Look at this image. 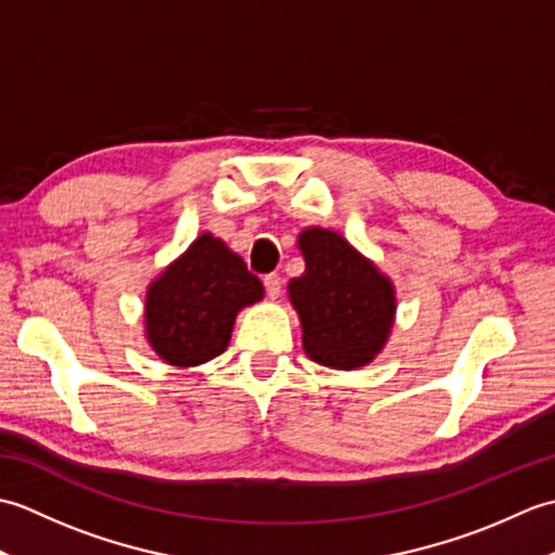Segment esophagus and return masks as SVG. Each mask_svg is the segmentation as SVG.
Returning a JSON list of instances; mask_svg holds the SVG:
<instances>
[{"instance_id":"34e87169","label":"esophagus","mask_w":555,"mask_h":555,"mask_svg":"<svg viewBox=\"0 0 555 555\" xmlns=\"http://www.w3.org/2000/svg\"><path fill=\"white\" fill-rule=\"evenodd\" d=\"M281 286H284V281H281V276L276 274H267L264 276V288H267V296L269 298H279L281 296Z\"/></svg>"}]
</instances>
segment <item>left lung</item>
Listing matches in <instances>:
<instances>
[{
  "mask_svg": "<svg viewBox=\"0 0 555 555\" xmlns=\"http://www.w3.org/2000/svg\"><path fill=\"white\" fill-rule=\"evenodd\" d=\"M298 247L305 271L291 279L288 298L300 317L305 352L324 367H364L391 334V279L336 231L305 229Z\"/></svg>",
  "mask_w": 555,
  "mask_h": 555,
  "instance_id": "obj_1",
  "label": "left lung"
}]
</instances>
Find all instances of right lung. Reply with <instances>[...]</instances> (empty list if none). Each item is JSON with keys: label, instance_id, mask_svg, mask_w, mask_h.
I'll use <instances>...</instances> for the list:
<instances>
[{"label": "right lung", "instance_id": "add662e5", "mask_svg": "<svg viewBox=\"0 0 555 555\" xmlns=\"http://www.w3.org/2000/svg\"><path fill=\"white\" fill-rule=\"evenodd\" d=\"M262 296L241 255L211 233L197 235L147 288V344L173 367H197L227 350L235 314Z\"/></svg>", "mask_w": 555, "mask_h": 555}]
</instances>
